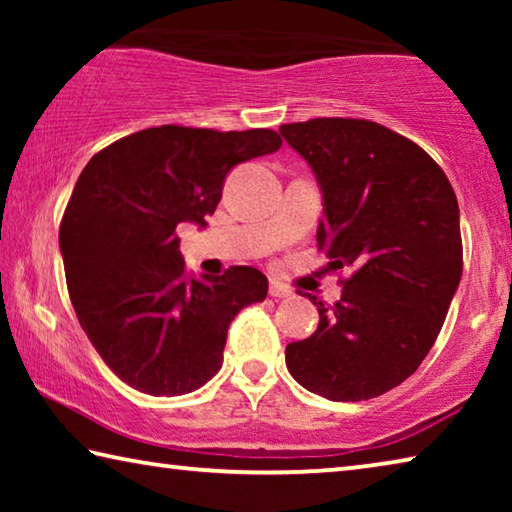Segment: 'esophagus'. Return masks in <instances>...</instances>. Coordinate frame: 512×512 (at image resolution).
I'll use <instances>...</instances> for the list:
<instances>
[{
  "label": "esophagus",
  "instance_id": "34e87169",
  "mask_svg": "<svg viewBox=\"0 0 512 512\" xmlns=\"http://www.w3.org/2000/svg\"><path fill=\"white\" fill-rule=\"evenodd\" d=\"M268 293H271L273 298H289L291 296V289L287 287V284L271 280V284H268Z\"/></svg>",
  "mask_w": 512,
  "mask_h": 512
}]
</instances>
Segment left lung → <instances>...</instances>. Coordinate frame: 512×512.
Here are the masks:
<instances>
[{"label": "left lung", "mask_w": 512, "mask_h": 512, "mask_svg": "<svg viewBox=\"0 0 512 512\" xmlns=\"http://www.w3.org/2000/svg\"><path fill=\"white\" fill-rule=\"evenodd\" d=\"M280 133L323 196L318 248L352 271L334 307L309 296L318 327L287 345V368L332 402L384 395L427 357L461 282L456 194L418 144L375 121L323 117Z\"/></svg>", "instance_id": "8db88e82"}]
</instances>
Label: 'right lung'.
Masks as SVG:
<instances>
[{
  "mask_svg": "<svg viewBox=\"0 0 512 512\" xmlns=\"http://www.w3.org/2000/svg\"><path fill=\"white\" fill-rule=\"evenodd\" d=\"M280 146L268 128L158 126L85 164L58 235L67 289L94 350L135 391L173 397L205 386L232 320L266 298V275L253 266L189 277L176 230L205 228L230 169Z\"/></svg>",
  "mask_w": 512,
  "mask_h": 512,
  "instance_id": "right-lung-1",
  "label": "right lung"
}]
</instances>
